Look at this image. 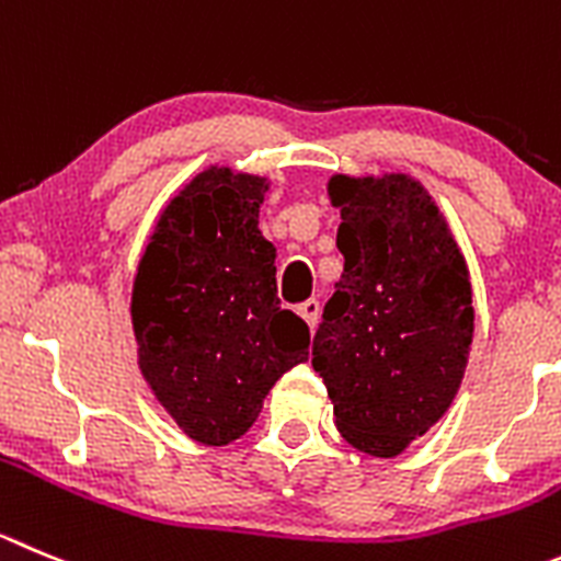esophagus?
<instances>
[{"mask_svg": "<svg viewBox=\"0 0 561 561\" xmlns=\"http://www.w3.org/2000/svg\"><path fill=\"white\" fill-rule=\"evenodd\" d=\"M298 316L305 318V323L310 329L318 327V316H321V305H318L316 298H310V301H305V305H298Z\"/></svg>", "mask_w": 561, "mask_h": 561, "instance_id": "esophagus-1", "label": "esophagus"}]
</instances>
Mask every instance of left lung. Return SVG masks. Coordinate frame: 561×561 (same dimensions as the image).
<instances>
[{"label":"left lung","mask_w":561,"mask_h":561,"mask_svg":"<svg viewBox=\"0 0 561 561\" xmlns=\"http://www.w3.org/2000/svg\"><path fill=\"white\" fill-rule=\"evenodd\" d=\"M345 265L312 340V368L345 443L399 457L446 415L473 343L470 274L410 174L329 180Z\"/></svg>","instance_id":"8db88e82"}]
</instances>
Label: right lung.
Returning <instances> with one entry per match:
<instances>
[{
  "instance_id": "right-lung-1",
  "label": "right lung",
  "mask_w": 561,
  "mask_h": 561,
  "mask_svg": "<svg viewBox=\"0 0 561 561\" xmlns=\"http://www.w3.org/2000/svg\"><path fill=\"white\" fill-rule=\"evenodd\" d=\"M268 180L227 165L193 176L160 213L133 285L138 368L162 410L202 446H229L310 329L276 298V249L260 232Z\"/></svg>"
}]
</instances>
